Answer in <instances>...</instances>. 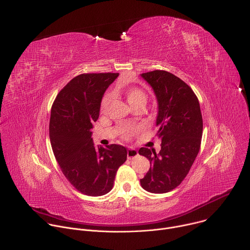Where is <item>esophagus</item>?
<instances>
[{
  "label": "esophagus",
  "mask_w": 250,
  "mask_h": 250,
  "mask_svg": "<svg viewBox=\"0 0 250 250\" xmlns=\"http://www.w3.org/2000/svg\"><path fill=\"white\" fill-rule=\"evenodd\" d=\"M137 155H138V152H137V150H136L135 148H132V147L128 148V150H127V158H128V159L134 158V157H136Z\"/></svg>",
  "instance_id": "1"
}]
</instances>
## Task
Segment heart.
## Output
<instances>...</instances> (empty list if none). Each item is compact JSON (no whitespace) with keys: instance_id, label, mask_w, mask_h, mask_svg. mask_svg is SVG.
<instances>
[{"instance_id":"obj_1","label":"heart","mask_w":250,"mask_h":250,"mask_svg":"<svg viewBox=\"0 0 250 250\" xmlns=\"http://www.w3.org/2000/svg\"><path fill=\"white\" fill-rule=\"evenodd\" d=\"M118 92L123 94L125 97L126 101L128 102V104L131 107L135 104H138V103H145L146 99H147L146 93L142 89L137 88V87L119 86L118 87ZM112 100H113V94L111 92H108L103 96V98L101 100V105H100V108H101L102 112L107 111V109L110 107V105L112 103ZM136 131H137L136 127L127 126L123 130L122 137L125 138V139H129L130 137L133 136V134Z\"/></svg>"}]
</instances>
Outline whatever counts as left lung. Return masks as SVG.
<instances>
[{
  "mask_svg": "<svg viewBox=\"0 0 250 250\" xmlns=\"http://www.w3.org/2000/svg\"><path fill=\"white\" fill-rule=\"evenodd\" d=\"M141 76L158 101L157 136L162 143L159 153L146 147L139 149V155L150 161V169L140 184L151 193H166L182 184L199 152L202 115L196 95L178 76L158 69Z\"/></svg>",
  "mask_w": 250,
  "mask_h": 250,
  "instance_id": "obj_1",
  "label": "left lung"
}]
</instances>
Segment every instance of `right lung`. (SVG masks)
<instances>
[{
    "label": "right lung",
    "instance_id": "right-lung-1",
    "mask_svg": "<svg viewBox=\"0 0 250 250\" xmlns=\"http://www.w3.org/2000/svg\"><path fill=\"white\" fill-rule=\"evenodd\" d=\"M119 73H82L57 95L50 118V141L66 180L81 193L101 196L114 186L126 148L111 144L95 147L93 123L99 118L102 97Z\"/></svg>",
    "mask_w": 250,
    "mask_h": 250
}]
</instances>
